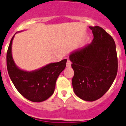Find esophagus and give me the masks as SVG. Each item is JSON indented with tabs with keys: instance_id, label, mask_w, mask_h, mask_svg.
<instances>
[{
	"instance_id": "1",
	"label": "esophagus",
	"mask_w": 126,
	"mask_h": 126,
	"mask_svg": "<svg viewBox=\"0 0 126 126\" xmlns=\"http://www.w3.org/2000/svg\"><path fill=\"white\" fill-rule=\"evenodd\" d=\"M66 66H67V67H71V61L67 60V63H66Z\"/></svg>"
}]
</instances>
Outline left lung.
Returning a JSON list of instances; mask_svg holds the SVG:
<instances>
[{
	"instance_id": "obj_1",
	"label": "left lung",
	"mask_w": 126,
	"mask_h": 126,
	"mask_svg": "<svg viewBox=\"0 0 126 126\" xmlns=\"http://www.w3.org/2000/svg\"><path fill=\"white\" fill-rule=\"evenodd\" d=\"M92 43L71 52L69 58L74 71L72 85L75 95L94 101L110 89L118 73V57L114 40L100 27H89Z\"/></svg>"
}]
</instances>
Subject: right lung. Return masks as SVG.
<instances>
[{
  "mask_svg": "<svg viewBox=\"0 0 126 126\" xmlns=\"http://www.w3.org/2000/svg\"><path fill=\"white\" fill-rule=\"evenodd\" d=\"M11 40L6 53L8 75L16 89L24 97L33 102H41L51 97L55 91L56 81L66 67L67 59L51 63L43 67L27 71L16 65L12 56Z\"/></svg>",
  "mask_w": 126,
  "mask_h": 126,
  "instance_id": "1",
  "label": "right lung"
}]
</instances>
